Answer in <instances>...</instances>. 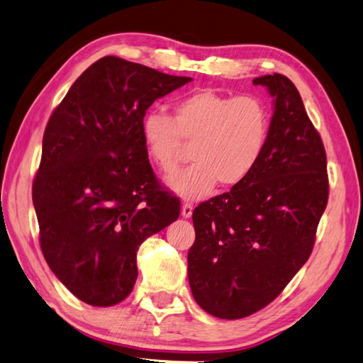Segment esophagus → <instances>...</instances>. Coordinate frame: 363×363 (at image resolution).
I'll use <instances>...</instances> for the list:
<instances>
[{
    "instance_id": "34e87169",
    "label": "esophagus",
    "mask_w": 363,
    "mask_h": 363,
    "mask_svg": "<svg viewBox=\"0 0 363 363\" xmlns=\"http://www.w3.org/2000/svg\"><path fill=\"white\" fill-rule=\"evenodd\" d=\"M192 213H194V204L192 203H184L182 204V208H181V214H182V217H186V219H189L190 216H192Z\"/></svg>"
}]
</instances>
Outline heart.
<instances>
[{
  "mask_svg": "<svg viewBox=\"0 0 363 363\" xmlns=\"http://www.w3.org/2000/svg\"><path fill=\"white\" fill-rule=\"evenodd\" d=\"M269 131L272 113L262 98L211 89L177 98L171 117L154 111L141 125L149 159L163 173L174 171L184 144H192L194 163L167 179V186L187 200L204 199L217 182L235 187L246 181L265 154Z\"/></svg>",
  "mask_w": 363,
  "mask_h": 363,
  "instance_id": "1",
  "label": "heart"
}]
</instances>
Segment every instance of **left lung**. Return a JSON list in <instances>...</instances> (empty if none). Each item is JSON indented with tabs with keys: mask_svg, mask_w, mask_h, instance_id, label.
<instances>
[{
	"mask_svg": "<svg viewBox=\"0 0 363 363\" xmlns=\"http://www.w3.org/2000/svg\"><path fill=\"white\" fill-rule=\"evenodd\" d=\"M273 96L265 154L246 181L195 208L189 282L204 311L241 319L278 296L313 252L328 200L327 155L291 79L255 77Z\"/></svg>",
	"mask_w": 363,
	"mask_h": 363,
	"instance_id": "obj_1",
	"label": "left lung"
}]
</instances>
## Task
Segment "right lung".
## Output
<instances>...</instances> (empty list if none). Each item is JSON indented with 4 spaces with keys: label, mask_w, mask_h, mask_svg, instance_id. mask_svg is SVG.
Instances as JSON below:
<instances>
[{
    "label": "right lung",
    "mask_w": 363,
    "mask_h": 363,
    "mask_svg": "<svg viewBox=\"0 0 363 363\" xmlns=\"http://www.w3.org/2000/svg\"><path fill=\"white\" fill-rule=\"evenodd\" d=\"M190 77L118 57L85 69L52 113L33 182L39 245L52 272L91 306L127 298L141 242L179 217L144 147L143 118Z\"/></svg>",
    "instance_id": "right-lung-1"
}]
</instances>
